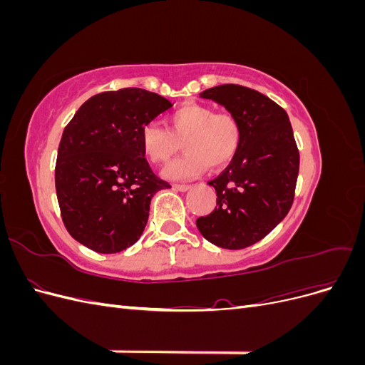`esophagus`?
<instances>
[{"instance_id": "obj_1", "label": "esophagus", "mask_w": 365, "mask_h": 365, "mask_svg": "<svg viewBox=\"0 0 365 365\" xmlns=\"http://www.w3.org/2000/svg\"><path fill=\"white\" fill-rule=\"evenodd\" d=\"M190 187H192V185H187V184H175L173 189L178 190V192H187V190L190 189Z\"/></svg>"}]
</instances>
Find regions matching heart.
Listing matches in <instances>:
<instances>
[{
  "label": "heart",
  "mask_w": 365,
  "mask_h": 365,
  "mask_svg": "<svg viewBox=\"0 0 365 365\" xmlns=\"http://www.w3.org/2000/svg\"><path fill=\"white\" fill-rule=\"evenodd\" d=\"M168 121L169 129L150 121L140 132L143 155L153 164L168 161L182 143L185 153L163 168L164 180L189 181L207 172L208 165L220 169L235 158L240 126L231 114H216L212 106L187 103L173 111Z\"/></svg>",
  "instance_id": "obj_1"
}]
</instances>
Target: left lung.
<instances>
[{"label":"left lung","mask_w":365,"mask_h":365,"mask_svg":"<svg viewBox=\"0 0 365 365\" xmlns=\"http://www.w3.org/2000/svg\"><path fill=\"white\" fill-rule=\"evenodd\" d=\"M200 97L237 120L240 145L228 168L208 182L217 207L197 217L196 227L216 247L247 248L277 227L294 201L300 155L289 117L269 97L240 85L208 88Z\"/></svg>","instance_id":"left-lung-1"}]
</instances>
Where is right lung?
<instances>
[{
  "label": "right lung",
  "mask_w": 365,
  "mask_h": 365,
  "mask_svg": "<svg viewBox=\"0 0 365 365\" xmlns=\"http://www.w3.org/2000/svg\"><path fill=\"white\" fill-rule=\"evenodd\" d=\"M170 106L123 88L88 98L63 129L54 181L65 228L79 244L113 254L143 235L153 195L170 185L150 170L140 132Z\"/></svg>",
  "instance_id": "add662e5"
}]
</instances>
